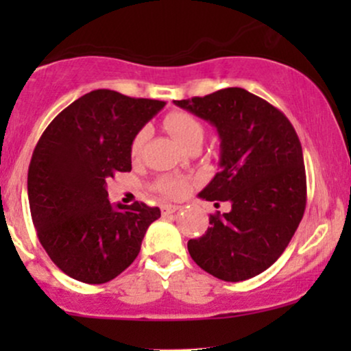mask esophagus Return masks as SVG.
Listing matches in <instances>:
<instances>
[{
  "instance_id": "1",
  "label": "esophagus",
  "mask_w": 351,
  "mask_h": 351,
  "mask_svg": "<svg viewBox=\"0 0 351 351\" xmlns=\"http://www.w3.org/2000/svg\"><path fill=\"white\" fill-rule=\"evenodd\" d=\"M180 206H176V204H162V215L163 216H168V215H173L175 211H178Z\"/></svg>"
}]
</instances>
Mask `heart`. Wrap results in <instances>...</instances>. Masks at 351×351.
I'll return each mask as SVG.
<instances>
[{
    "mask_svg": "<svg viewBox=\"0 0 351 351\" xmlns=\"http://www.w3.org/2000/svg\"><path fill=\"white\" fill-rule=\"evenodd\" d=\"M165 127H167V130L186 148L203 142V123H201L195 115L188 114V112H170V114L165 117ZM145 140H147V130L136 132V135L130 143L132 158H138L140 153L143 150ZM188 188V181L184 178H180V176H160V178L155 181L156 191H158L160 195L167 196V198H181V196L186 195Z\"/></svg>",
    "mask_w": 351,
    "mask_h": 351,
    "instance_id": "b5f03b06",
    "label": "heart"
}]
</instances>
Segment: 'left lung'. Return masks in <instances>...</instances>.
Listing matches in <instances>:
<instances>
[{"mask_svg":"<svg viewBox=\"0 0 351 351\" xmlns=\"http://www.w3.org/2000/svg\"><path fill=\"white\" fill-rule=\"evenodd\" d=\"M175 104L215 125L221 138V171L199 198L216 208L231 203L228 213L209 216L203 236L188 241L189 256L221 280L251 279L279 259L304 217L307 178L295 128L241 87Z\"/></svg>","mask_w":351,"mask_h":351,"instance_id":"1","label":"left lung"}]
</instances>
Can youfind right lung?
Returning a JSON list of instances; mask_svg holds the SVG:
<instances>
[{"mask_svg":"<svg viewBox=\"0 0 351 351\" xmlns=\"http://www.w3.org/2000/svg\"><path fill=\"white\" fill-rule=\"evenodd\" d=\"M163 100L99 88L64 108L43 132L27 171L39 243L64 274L106 284L138 256L160 209L108 201L107 181L132 170L130 143Z\"/></svg>","mask_w":351,"mask_h":351,"instance_id":"1","label":"right lung"}]
</instances>
